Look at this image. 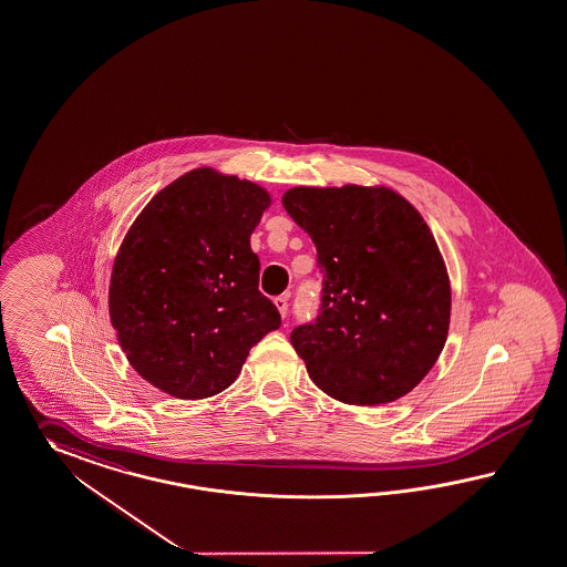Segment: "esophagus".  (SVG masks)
Listing matches in <instances>:
<instances>
[{"mask_svg":"<svg viewBox=\"0 0 567 567\" xmlns=\"http://www.w3.org/2000/svg\"><path fill=\"white\" fill-rule=\"evenodd\" d=\"M275 305H277L280 316H282V318H287V313H289V297H287V295H280V297L275 299Z\"/></svg>","mask_w":567,"mask_h":567,"instance_id":"1","label":"esophagus"}]
</instances>
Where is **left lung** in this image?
<instances>
[{"label": "left lung", "mask_w": 567, "mask_h": 567, "mask_svg": "<svg viewBox=\"0 0 567 567\" xmlns=\"http://www.w3.org/2000/svg\"><path fill=\"white\" fill-rule=\"evenodd\" d=\"M282 207L313 239L318 316L290 332L333 400L389 403L412 391L449 332L451 287L429 225L385 188H292Z\"/></svg>", "instance_id": "obj_1"}]
</instances>
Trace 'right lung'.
<instances>
[{"mask_svg":"<svg viewBox=\"0 0 567 567\" xmlns=\"http://www.w3.org/2000/svg\"><path fill=\"white\" fill-rule=\"evenodd\" d=\"M268 205L260 186L203 167L141 210L114 260L109 305L126 359L145 381L205 400L231 385L249 348L280 328L249 248Z\"/></svg>","mask_w":567,"mask_h":567,"instance_id":"obj_1","label":"right lung"}]
</instances>
